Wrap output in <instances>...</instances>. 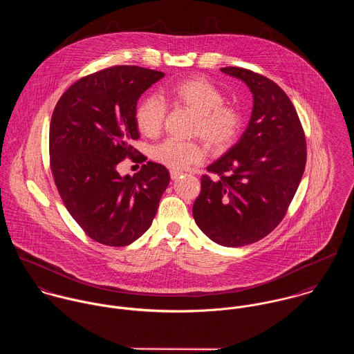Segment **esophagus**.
Wrapping results in <instances>:
<instances>
[{"instance_id":"1","label":"esophagus","mask_w":354,"mask_h":354,"mask_svg":"<svg viewBox=\"0 0 354 354\" xmlns=\"http://www.w3.org/2000/svg\"><path fill=\"white\" fill-rule=\"evenodd\" d=\"M181 174H183V171H180V170H170V177H171L173 180L178 178Z\"/></svg>"}]
</instances>
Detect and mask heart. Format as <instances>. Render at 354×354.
I'll return each instance as SVG.
<instances>
[{
	"label": "heart",
	"mask_w": 354,
	"mask_h": 354,
	"mask_svg": "<svg viewBox=\"0 0 354 354\" xmlns=\"http://www.w3.org/2000/svg\"><path fill=\"white\" fill-rule=\"evenodd\" d=\"M165 95L169 101L196 114L194 133L214 150H225L237 140L243 128L241 111L225 103L223 94L205 79L194 77L171 84L165 90ZM165 115L163 102L155 97L143 98L135 110L138 129L147 138L158 136ZM151 153L156 162L173 170H184L203 162L205 149L201 142L166 139L156 145Z\"/></svg>",
	"instance_id": "heart-1"
}]
</instances>
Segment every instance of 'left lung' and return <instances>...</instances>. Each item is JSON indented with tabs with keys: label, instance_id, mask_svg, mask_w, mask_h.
Here are the masks:
<instances>
[{
	"label": "left lung",
	"instance_id": "left-lung-1",
	"mask_svg": "<svg viewBox=\"0 0 354 354\" xmlns=\"http://www.w3.org/2000/svg\"><path fill=\"white\" fill-rule=\"evenodd\" d=\"M253 95L252 115L241 139L207 170L194 203L203 233L223 247H244L271 233L283 219L303 177L306 143L297 111L272 80L226 66Z\"/></svg>",
	"mask_w": 354,
	"mask_h": 354
}]
</instances>
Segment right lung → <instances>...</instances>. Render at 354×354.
<instances>
[{"mask_svg": "<svg viewBox=\"0 0 354 354\" xmlns=\"http://www.w3.org/2000/svg\"><path fill=\"white\" fill-rule=\"evenodd\" d=\"M165 76L135 65H117L82 77L57 102L49 152L55 187L84 233L109 247H125L151 226L170 174L147 162L121 177L129 156L143 162L129 143L139 139L135 110L140 95Z\"/></svg>", "mask_w": 354, "mask_h": 354, "instance_id": "1", "label": "right lung"}]
</instances>
